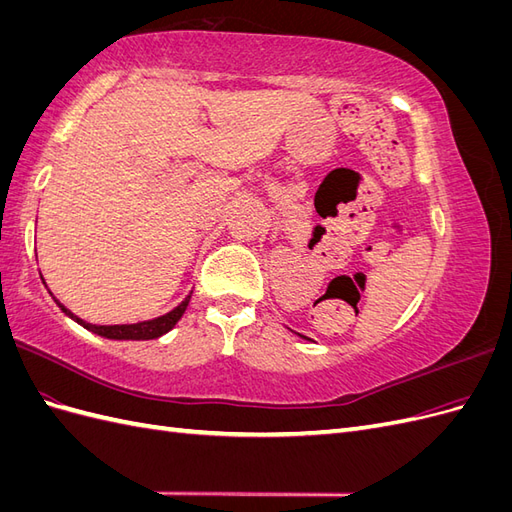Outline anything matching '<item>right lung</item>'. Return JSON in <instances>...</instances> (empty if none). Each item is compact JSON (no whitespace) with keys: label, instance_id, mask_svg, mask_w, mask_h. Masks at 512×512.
<instances>
[{"label":"right lung","instance_id":"obj_1","mask_svg":"<svg viewBox=\"0 0 512 512\" xmlns=\"http://www.w3.org/2000/svg\"><path fill=\"white\" fill-rule=\"evenodd\" d=\"M192 297V294H190ZM190 297L185 299L181 305H177L173 312H168L166 316H160L156 320H147V322H138V324H113V327H100V324H89L81 318H76L70 309H66L64 305H61L57 299V305L64 309V314H68L72 320H76L81 324V327H85L87 331L96 333V335H102V337H108V339H156L164 333H168L170 329L175 327V324L181 320V316L185 314V309H188V303H190Z\"/></svg>","mask_w":512,"mask_h":512}]
</instances>
